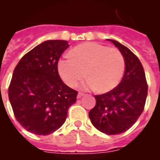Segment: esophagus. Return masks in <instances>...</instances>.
Returning <instances> with one entry per match:
<instances>
[{
  "instance_id": "esophagus-1",
  "label": "esophagus",
  "mask_w": 160,
  "mask_h": 160,
  "mask_svg": "<svg viewBox=\"0 0 160 160\" xmlns=\"http://www.w3.org/2000/svg\"><path fill=\"white\" fill-rule=\"evenodd\" d=\"M85 94H83V93H81V92H79L78 94V98H82V96H84Z\"/></svg>"
}]
</instances>
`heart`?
<instances>
[{
	"label": "heart",
	"mask_w": 160,
	"mask_h": 160,
	"mask_svg": "<svg viewBox=\"0 0 160 160\" xmlns=\"http://www.w3.org/2000/svg\"><path fill=\"white\" fill-rule=\"evenodd\" d=\"M70 56L59 61L58 72L70 87H75L86 73L88 79L82 84V88H96L100 93L108 92L118 86L125 70L122 53L102 44L88 42L78 45L70 50Z\"/></svg>",
	"instance_id": "b5f03b06"
}]
</instances>
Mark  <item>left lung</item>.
Segmentation results:
<instances>
[{
  "label": "left lung",
  "instance_id": "obj_1",
  "mask_svg": "<svg viewBox=\"0 0 160 160\" xmlns=\"http://www.w3.org/2000/svg\"><path fill=\"white\" fill-rule=\"evenodd\" d=\"M125 59V73L118 87L95 95L96 105L89 112L94 128L107 135H118L131 128L144 110L148 86L143 67L135 53L119 42L107 39Z\"/></svg>",
  "mask_w": 160,
  "mask_h": 160
}]
</instances>
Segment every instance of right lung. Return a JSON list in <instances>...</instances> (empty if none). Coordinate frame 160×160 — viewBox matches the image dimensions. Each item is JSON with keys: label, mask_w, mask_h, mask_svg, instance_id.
<instances>
[{"label": "right lung", "mask_w": 160, "mask_h": 160, "mask_svg": "<svg viewBox=\"0 0 160 160\" xmlns=\"http://www.w3.org/2000/svg\"><path fill=\"white\" fill-rule=\"evenodd\" d=\"M63 40L42 42L25 54L12 73L8 98L15 118L26 131L48 135L63 125L78 91L61 79L58 60L69 47Z\"/></svg>", "instance_id": "obj_1"}]
</instances>
